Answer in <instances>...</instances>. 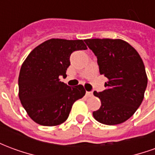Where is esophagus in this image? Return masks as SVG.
Listing matches in <instances>:
<instances>
[{
    "label": "esophagus",
    "mask_w": 155,
    "mask_h": 155,
    "mask_svg": "<svg viewBox=\"0 0 155 155\" xmlns=\"http://www.w3.org/2000/svg\"><path fill=\"white\" fill-rule=\"evenodd\" d=\"M86 96L87 97H92L93 96V93L90 92V91H86Z\"/></svg>",
    "instance_id": "esophagus-1"
}]
</instances>
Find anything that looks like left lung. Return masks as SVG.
Returning <instances> with one entry per match:
<instances>
[{"label":"left lung","mask_w":155,"mask_h":155,"mask_svg":"<svg viewBox=\"0 0 155 155\" xmlns=\"http://www.w3.org/2000/svg\"><path fill=\"white\" fill-rule=\"evenodd\" d=\"M84 42L97 57L100 73L109 80L104 91H94L101 106L93 116L107 125L123 123L143 100L148 79L143 61L134 48L120 39H88Z\"/></svg>","instance_id":"8db88e82"}]
</instances>
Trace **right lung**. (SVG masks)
I'll return each mask as SVG.
<instances>
[{
    "label": "right lung",
    "instance_id": "add662e5",
    "mask_svg": "<svg viewBox=\"0 0 155 155\" xmlns=\"http://www.w3.org/2000/svg\"><path fill=\"white\" fill-rule=\"evenodd\" d=\"M86 49L82 40L51 39L25 59L19 74V98L35 123L44 126L64 123L74 101L84 96L83 85L69 86L60 81V76H66L71 54Z\"/></svg>",
    "mask_w": 155,
    "mask_h": 155
}]
</instances>
